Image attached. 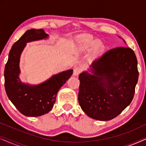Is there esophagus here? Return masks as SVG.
<instances>
[{
  "mask_svg": "<svg viewBox=\"0 0 146 146\" xmlns=\"http://www.w3.org/2000/svg\"><path fill=\"white\" fill-rule=\"evenodd\" d=\"M81 71H82V70H81L80 68H79V67L75 68L74 69L73 76H76L78 75L81 72Z\"/></svg>",
  "mask_w": 146,
  "mask_h": 146,
  "instance_id": "34e87169",
  "label": "esophagus"
}]
</instances>
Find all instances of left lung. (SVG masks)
<instances>
[{
	"instance_id": "8db88e82",
	"label": "left lung",
	"mask_w": 146,
	"mask_h": 146,
	"mask_svg": "<svg viewBox=\"0 0 146 146\" xmlns=\"http://www.w3.org/2000/svg\"><path fill=\"white\" fill-rule=\"evenodd\" d=\"M90 74L79 76L78 102L86 114L100 121L117 117L129 105L138 80L137 60L133 50L113 48L94 60Z\"/></svg>"
}]
</instances>
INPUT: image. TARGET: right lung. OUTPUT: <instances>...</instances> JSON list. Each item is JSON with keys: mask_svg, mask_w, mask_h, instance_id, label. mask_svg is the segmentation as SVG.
I'll list each match as a JSON object with an SVG mask.
<instances>
[{"mask_svg": "<svg viewBox=\"0 0 146 146\" xmlns=\"http://www.w3.org/2000/svg\"><path fill=\"white\" fill-rule=\"evenodd\" d=\"M47 37L48 35L42 29L27 31L13 45L5 65L6 93L16 108L26 116L37 117L48 113L54 104L59 89L73 73V70L62 72L37 86L21 82L19 78V60L26 43Z\"/></svg>", "mask_w": 146, "mask_h": 146, "instance_id": "add662e5", "label": "right lung"}]
</instances>
